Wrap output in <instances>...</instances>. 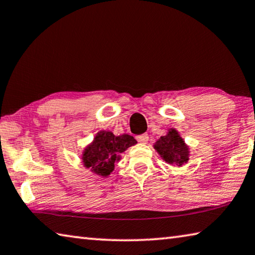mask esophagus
<instances>
[{
    "label": "esophagus",
    "instance_id": "1",
    "mask_svg": "<svg viewBox=\"0 0 255 255\" xmlns=\"http://www.w3.org/2000/svg\"><path fill=\"white\" fill-rule=\"evenodd\" d=\"M136 139L139 141L140 143H146L148 141V135L147 133H143V135H140V136H137Z\"/></svg>",
    "mask_w": 255,
    "mask_h": 255
}]
</instances>
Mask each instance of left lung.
Returning <instances> with one entry per match:
<instances>
[{
	"label": "left lung",
	"mask_w": 255,
	"mask_h": 255,
	"mask_svg": "<svg viewBox=\"0 0 255 255\" xmlns=\"http://www.w3.org/2000/svg\"><path fill=\"white\" fill-rule=\"evenodd\" d=\"M154 148L161 159L169 165L182 167L189 160V147L175 128H169L165 136L157 139Z\"/></svg>",
	"instance_id": "8db88e82"
}]
</instances>
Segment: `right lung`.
Here are the masks:
<instances>
[{"label":"right lung","instance_id":"add662e5","mask_svg":"<svg viewBox=\"0 0 255 255\" xmlns=\"http://www.w3.org/2000/svg\"><path fill=\"white\" fill-rule=\"evenodd\" d=\"M136 143L135 138L127 133L116 136L112 131L101 130L85 147L81 161L91 173L107 177L113 173L116 161L122 159L123 152Z\"/></svg>","mask_w":255,"mask_h":255}]
</instances>
